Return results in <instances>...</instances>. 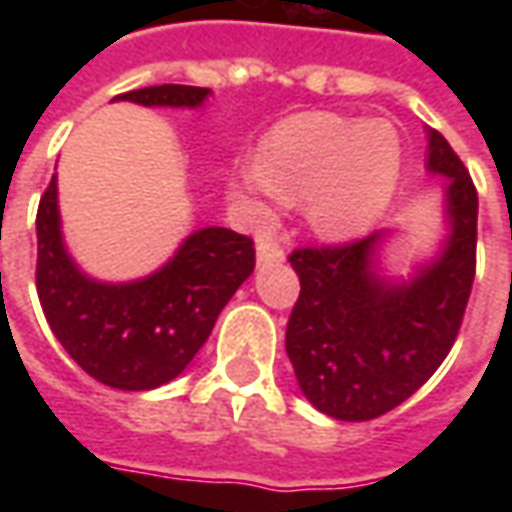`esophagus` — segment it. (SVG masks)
I'll return each mask as SVG.
<instances>
[{"instance_id":"obj_1","label":"esophagus","mask_w":512,"mask_h":512,"mask_svg":"<svg viewBox=\"0 0 512 512\" xmlns=\"http://www.w3.org/2000/svg\"><path fill=\"white\" fill-rule=\"evenodd\" d=\"M285 263V249L277 244H268V241H260L257 244V266H279Z\"/></svg>"}]
</instances>
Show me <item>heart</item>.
Here are the masks:
<instances>
[{"mask_svg": "<svg viewBox=\"0 0 512 512\" xmlns=\"http://www.w3.org/2000/svg\"><path fill=\"white\" fill-rule=\"evenodd\" d=\"M403 147L386 120L334 112H301L260 142V156L241 158L230 189L260 211L299 202L304 222L323 241H348L373 230L400 180Z\"/></svg>", "mask_w": 512, "mask_h": 512, "instance_id": "b5f03b06", "label": "heart"}]
</instances>
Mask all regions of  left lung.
I'll return each instance as SVG.
<instances>
[{"instance_id": "1", "label": "left lung", "mask_w": 512, "mask_h": 512, "mask_svg": "<svg viewBox=\"0 0 512 512\" xmlns=\"http://www.w3.org/2000/svg\"><path fill=\"white\" fill-rule=\"evenodd\" d=\"M425 134V169L441 178L444 235L406 277L386 266L397 227L290 255L301 293L285 351L304 397L343 422L376 419L414 395L450 354L472 293L477 191L450 142L433 128Z\"/></svg>"}]
</instances>
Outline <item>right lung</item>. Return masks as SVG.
I'll return each instance as SVG.
<instances>
[{
  "mask_svg": "<svg viewBox=\"0 0 512 512\" xmlns=\"http://www.w3.org/2000/svg\"><path fill=\"white\" fill-rule=\"evenodd\" d=\"M208 87L158 84L115 101L167 109H200ZM38 296L51 332L95 381L145 392L178 378L197 356L213 323L255 271L252 238L227 227H200L147 277L104 282L68 252L60 219L57 175L40 197Z\"/></svg>",
  "mask_w": 512,
  "mask_h": 512,
  "instance_id": "obj_1",
  "label": "right lung"
}]
</instances>
